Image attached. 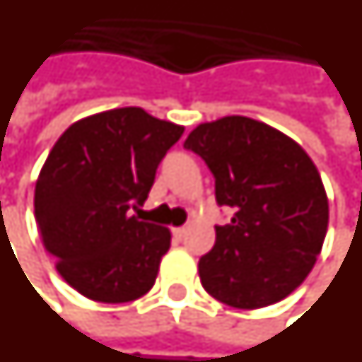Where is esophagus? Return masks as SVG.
Masks as SVG:
<instances>
[{"label": "esophagus", "mask_w": 362, "mask_h": 362, "mask_svg": "<svg viewBox=\"0 0 362 362\" xmlns=\"http://www.w3.org/2000/svg\"><path fill=\"white\" fill-rule=\"evenodd\" d=\"M186 226H178V228H173V235L174 238H178V240H180V238H184V234H186Z\"/></svg>", "instance_id": "obj_1"}]
</instances>
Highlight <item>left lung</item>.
Masks as SVG:
<instances>
[{
    "label": "left lung",
    "mask_w": 362,
    "mask_h": 362,
    "mask_svg": "<svg viewBox=\"0 0 362 362\" xmlns=\"http://www.w3.org/2000/svg\"><path fill=\"white\" fill-rule=\"evenodd\" d=\"M215 176L218 205L235 211L215 226L199 259L209 296L235 309L288 297L317 263L328 230V197L315 163L290 136L232 115L194 128L184 141Z\"/></svg>",
    "instance_id": "1"
}]
</instances>
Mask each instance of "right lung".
Returning a JSON list of instances; mask_svg holds the SVG:
<instances>
[{
	"mask_svg": "<svg viewBox=\"0 0 362 362\" xmlns=\"http://www.w3.org/2000/svg\"><path fill=\"white\" fill-rule=\"evenodd\" d=\"M184 127L140 107L76 120L40 170L34 215L69 286L99 303H128L153 288L170 230L130 215Z\"/></svg>",
	"mask_w": 362,
	"mask_h": 362,
	"instance_id": "right-lung-1",
	"label": "right lung"
}]
</instances>
